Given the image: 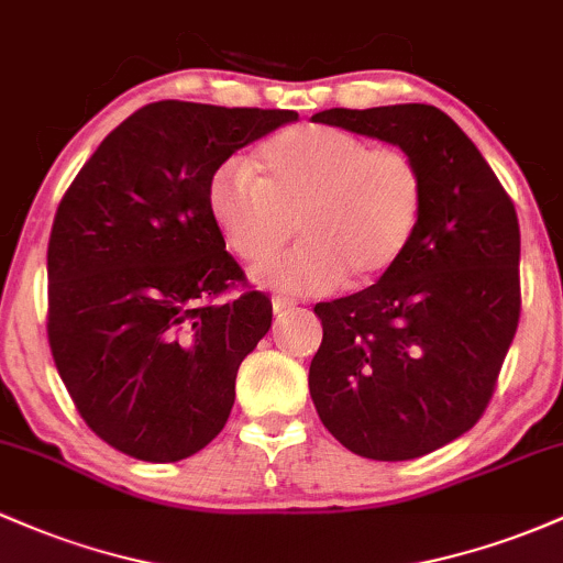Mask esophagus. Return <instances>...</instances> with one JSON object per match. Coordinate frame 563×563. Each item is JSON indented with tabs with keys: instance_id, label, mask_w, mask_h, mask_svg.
<instances>
[{
	"instance_id": "esophagus-1",
	"label": "esophagus",
	"mask_w": 563,
	"mask_h": 563,
	"mask_svg": "<svg viewBox=\"0 0 563 563\" xmlns=\"http://www.w3.org/2000/svg\"><path fill=\"white\" fill-rule=\"evenodd\" d=\"M296 301L288 299V296H272V310H275V314H283L286 310H294Z\"/></svg>"
}]
</instances>
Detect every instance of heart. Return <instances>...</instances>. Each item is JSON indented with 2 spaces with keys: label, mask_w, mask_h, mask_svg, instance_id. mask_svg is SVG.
Returning <instances> with one entry per match:
<instances>
[{
  "label": "heart",
  "mask_w": 563,
  "mask_h": 563,
  "mask_svg": "<svg viewBox=\"0 0 563 563\" xmlns=\"http://www.w3.org/2000/svg\"><path fill=\"white\" fill-rule=\"evenodd\" d=\"M208 211L227 249L267 264L296 234L301 245L258 280L294 294L368 286L409 251L424 211V176L400 146H368L331 125L269 135L253 165L227 163L208 184Z\"/></svg>",
  "instance_id": "heart-1"
}]
</instances>
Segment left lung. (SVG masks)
Segmentation results:
<instances>
[{"instance_id": "left-lung-1", "label": "left lung", "mask_w": 563, "mask_h": 563, "mask_svg": "<svg viewBox=\"0 0 563 563\" xmlns=\"http://www.w3.org/2000/svg\"><path fill=\"white\" fill-rule=\"evenodd\" d=\"M323 125L400 146L424 176L409 251L379 283L314 305L320 422L368 460H413L484 417L521 318L510 195L449 114L428 103L325 109Z\"/></svg>"}]
</instances>
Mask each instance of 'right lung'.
Returning <instances> with one entry per match:
<instances>
[{
	"instance_id": "obj_1",
	"label": "right lung",
	"mask_w": 563,
	"mask_h": 563,
	"mask_svg": "<svg viewBox=\"0 0 563 563\" xmlns=\"http://www.w3.org/2000/svg\"><path fill=\"white\" fill-rule=\"evenodd\" d=\"M294 120L288 109L146 103L66 189L47 243V339L79 417L117 452L178 462L224 430L272 301L224 251L208 184ZM238 285L243 295L214 301Z\"/></svg>"
}]
</instances>
